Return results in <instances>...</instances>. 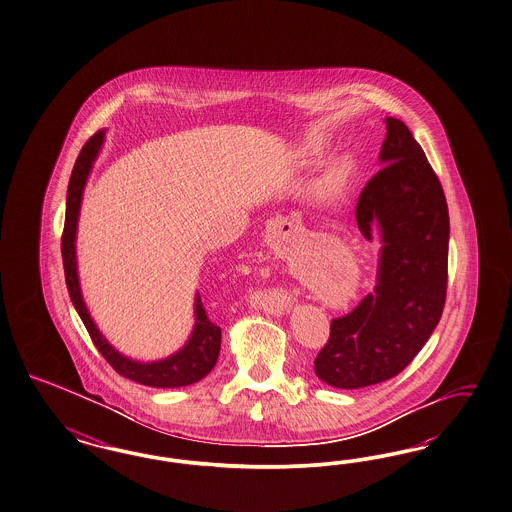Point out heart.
I'll return each mask as SVG.
<instances>
[{
    "label": "heart",
    "mask_w": 512,
    "mask_h": 512,
    "mask_svg": "<svg viewBox=\"0 0 512 512\" xmlns=\"http://www.w3.org/2000/svg\"><path fill=\"white\" fill-rule=\"evenodd\" d=\"M345 171H347V165H345L343 161H336V163L332 165V171H330V182H332V184L341 182V178L345 176Z\"/></svg>",
    "instance_id": "b5f03b06"
}]
</instances>
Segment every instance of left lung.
I'll list each match as a JSON object with an SVG mask.
<instances>
[{"mask_svg": "<svg viewBox=\"0 0 512 512\" xmlns=\"http://www.w3.org/2000/svg\"><path fill=\"white\" fill-rule=\"evenodd\" d=\"M385 167L362 189L357 225L383 249L375 293L332 319L330 338L315 358L326 385L362 388L383 383L419 355L441 319L449 281V208L441 182L409 127L385 118Z\"/></svg>", "mask_w": 512, "mask_h": 512, "instance_id": "8db88e82", "label": "left lung"}]
</instances>
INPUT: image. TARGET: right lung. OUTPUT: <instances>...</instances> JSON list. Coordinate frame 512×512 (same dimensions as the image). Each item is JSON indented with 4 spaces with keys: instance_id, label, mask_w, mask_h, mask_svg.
<instances>
[{
    "instance_id": "add662e5",
    "label": "right lung",
    "mask_w": 512,
    "mask_h": 512,
    "mask_svg": "<svg viewBox=\"0 0 512 512\" xmlns=\"http://www.w3.org/2000/svg\"><path fill=\"white\" fill-rule=\"evenodd\" d=\"M103 131H97L86 144L82 146L78 154L75 167L69 178L67 187V208H65V223L62 233V257L63 270H65V283L67 291L73 300V306L78 311L82 323L86 326L93 345L110 366L124 375L125 379H131L140 385L157 388H176L193 385L201 381L212 372L219 357L221 347V328L208 319V313L202 306L201 295L195 298V313L197 323L193 328V334L182 351L172 355L167 360H159L152 364H142L129 358L122 357L118 351L110 347L107 340L99 334V330L93 325L92 317L84 306V300L78 287L77 263H75V234H77L78 208L82 199V189L86 184V178L92 169L93 159L103 144Z\"/></svg>"
}]
</instances>
